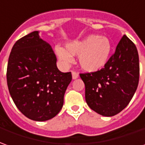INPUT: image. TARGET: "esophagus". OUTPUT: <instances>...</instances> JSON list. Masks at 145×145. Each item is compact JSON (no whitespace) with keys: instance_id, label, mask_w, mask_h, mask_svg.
Here are the masks:
<instances>
[{"instance_id":"esophagus-1","label":"esophagus","mask_w":145,"mask_h":145,"mask_svg":"<svg viewBox=\"0 0 145 145\" xmlns=\"http://www.w3.org/2000/svg\"><path fill=\"white\" fill-rule=\"evenodd\" d=\"M78 78V74L75 71H72V78L73 79H76Z\"/></svg>"}]
</instances>
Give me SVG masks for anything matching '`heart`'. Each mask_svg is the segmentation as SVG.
I'll list each match as a JSON object with an SVG mask.
<instances>
[{"label":"heart","mask_w":145,"mask_h":145,"mask_svg":"<svg viewBox=\"0 0 145 145\" xmlns=\"http://www.w3.org/2000/svg\"><path fill=\"white\" fill-rule=\"evenodd\" d=\"M66 49L56 48V56L66 66L73 62V56H78L81 68L89 73L97 72L109 62L112 52L110 39L98 35H89L80 40L66 44Z\"/></svg>","instance_id":"b5f03b06"}]
</instances>
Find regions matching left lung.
<instances>
[{"label":"left lung","mask_w":145,"mask_h":145,"mask_svg":"<svg viewBox=\"0 0 145 145\" xmlns=\"http://www.w3.org/2000/svg\"><path fill=\"white\" fill-rule=\"evenodd\" d=\"M85 84L86 101L98 114L112 117L124 110L138 86L137 49L124 35L106 67L93 73L80 74Z\"/></svg>","instance_id":"1"}]
</instances>
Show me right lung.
<instances>
[{
  "label": "right lung",
  "mask_w": 145,
  "mask_h": 145,
  "mask_svg": "<svg viewBox=\"0 0 145 145\" xmlns=\"http://www.w3.org/2000/svg\"><path fill=\"white\" fill-rule=\"evenodd\" d=\"M50 44L35 31L18 39L12 48L7 84L15 105L27 118L44 121L56 117L63 106L71 72H61Z\"/></svg>",
  "instance_id": "add662e5"
}]
</instances>
